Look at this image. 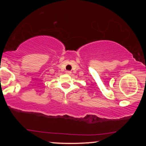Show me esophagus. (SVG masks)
<instances>
[{
	"mask_svg": "<svg viewBox=\"0 0 146 146\" xmlns=\"http://www.w3.org/2000/svg\"><path fill=\"white\" fill-rule=\"evenodd\" d=\"M66 74H68V75H71V72L70 71H66Z\"/></svg>",
	"mask_w": 146,
	"mask_h": 146,
	"instance_id": "1",
	"label": "esophagus"
}]
</instances>
